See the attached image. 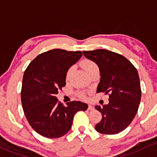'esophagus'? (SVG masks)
Here are the masks:
<instances>
[{"instance_id":"1","label":"esophagus","mask_w":157,"mask_h":157,"mask_svg":"<svg viewBox=\"0 0 157 157\" xmlns=\"http://www.w3.org/2000/svg\"><path fill=\"white\" fill-rule=\"evenodd\" d=\"M88 109H89V110H93V109H94V107L92 105L90 104H88Z\"/></svg>"}]
</instances>
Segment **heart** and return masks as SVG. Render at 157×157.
I'll return each instance as SVG.
<instances>
[{"instance_id":"1","label":"heart","mask_w":157,"mask_h":157,"mask_svg":"<svg viewBox=\"0 0 157 157\" xmlns=\"http://www.w3.org/2000/svg\"><path fill=\"white\" fill-rule=\"evenodd\" d=\"M81 65H82V68H83V69L86 71V72L88 74L89 73V72H91V71H93L94 69H98V65H97V64L95 63L94 61L90 60V59H83V60L82 61V63H81ZM73 70H74V68L72 67L68 69V70L67 71V73H66V80L69 81V79H70L71 76H72V72H73ZM78 95H79V97L82 98H86L85 94L83 93H79Z\"/></svg>"}]
</instances>
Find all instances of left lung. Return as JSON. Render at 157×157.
Returning <instances> with one entry per match:
<instances>
[{
    "label": "left lung",
    "mask_w": 157,
    "mask_h": 157,
    "mask_svg": "<svg viewBox=\"0 0 157 157\" xmlns=\"http://www.w3.org/2000/svg\"><path fill=\"white\" fill-rule=\"evenodd\" d=\"M84 56L96 63L101 81L97 93L109 94V103L96 106L102 119L95 125L97 132L115 135L125 130L136 115L141 98L136 68L122 55L104 49L83 51Z\"/></svg>",
    "instance_id": "obj_1"
}]
</instances>
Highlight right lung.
Wrapping results in <instances>:
<instances>
[{
    "instance_id": "obj_1",
    "label": "right lung",
    "mask_w": 157,
    "mask_h": 157,
    "mask_svg": "<svg viewBox=\"0 0 157 157\" xmlns=\"http://www.w3.org/2000/svg\"><path fill=\"white\" fill-rule=\"evenodd\" d=\"M80 51L54 49L39 54L25 70L21 90L22 109L31 127L41 136L57 138L72 127L78 111L88 105L70 101L64 106L56 94L66 85V73L82 57Z\"/></svg>"
}]
</instances>
